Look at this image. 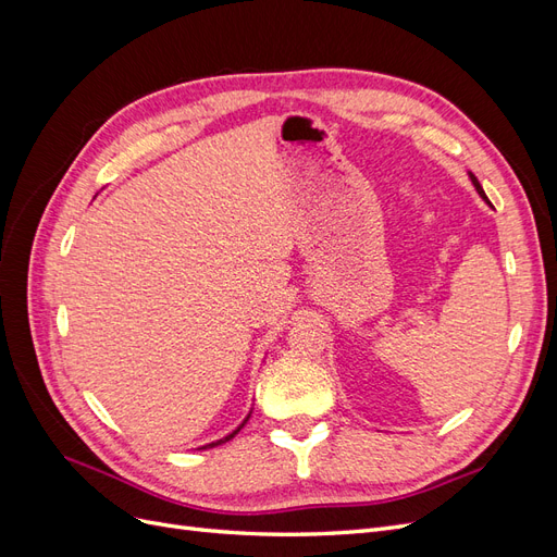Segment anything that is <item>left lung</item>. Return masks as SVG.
<instances>
[{
	"label": "left lung",
	"instance_id": "obj_1",
	"mask_svg": "<svg viewBox=\"0 0 557 557\" xmlns=\"http://www.w3.org/2000/svg\"><path fill=\"white\" fill-rule=\"evenodd\" d=\"M469 178H471V183H474V188H476V193L481 195V199L485 201V205H491V201H487V197H485V193H483V188H481V183H479V178H476L474 174H471V172H469Z\"/></svg>",
	"mask_w": 557,
	"mask_h": 557
}]
</instances>
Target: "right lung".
I'll list each match as a JSON object with an SVG mask.
<instances>
[{
    "label": "right lung",
    "instance_id": "obj_1",
    "mask_svg": "<svg viewBox=\"0 0 557 557\" xmlns=\"http://www.w3.org/2000/svg\"><path fill=\"white\" fill-rule=\"evenodd\" d=\"M248 418H250V411H248V416H246V418H244V423H242V425H239V428H237V430H232V432H230V434H225V436H223V440H218V442H211V444H207V446H201V448H213V446H218V444H225V442H230V440H232V436H234V434H239V430H242V428H244V425H246V420H248Z\"/></svg>",
    "mask_w": 557,
    "mask_h": 557
}]
</instances>
